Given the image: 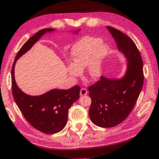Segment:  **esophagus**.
Segmentation results:
<instances>
[{"mask_svg": "<svg viewBox=\"0 0 159 159\" xmlns=\"http://www.w3.org/2000/svg\"><path fill=\"white\" fill-rule=\"evenodd\" d=\"M87 94V90L85 89V88H82L81 90H80V95L81 96H84Z\"/></svg>", "mask_w": 159, "mask_h": 159, "instance_id": "34e87169", "label": "esophagus"}]
</instances>
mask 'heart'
I'll return each instance as SVG.
<instances>
[{
    "instance_id": "obj_1",
    "label": "heart",
    "mask_w": 159,
    "mask_h": 159,
    "mask_svg": "<svg viewBox=\"0 0 159 159\" xmlns=\"http://www.w3.org/2000/svg\"><path fill=\"white\" fill-rule=\"evenodd\" d=\"M102 43L100 38L86 36L72 46L70 52L71 63L67 65L70 76H80L82 70L88 66L87 75L89 79L97 80L101 77L104 61L109 52L107 46Z\"/></svg>"
}]
</instances>
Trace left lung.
Masks as SVG:
<instances>
[{"mask_svg":"<svg viewBox=\"0 0 159 159\" xmlns=\"http://www.w3.org/2000/svg\"><path fill=\"white\" fill-rule=\"evenodd\" d=\"M107 29L115 40L119 52L126 60V70L118 79L102 76L89 87L92 104L89 109L92 123L99 127L110 128L125 120L132 111L143 84V61L135 43L116 29Z\"/></svg>","mask_w":159,"mask_h":159,"instance_id":"left-lung-1","label":"left lung"}]
</instances>
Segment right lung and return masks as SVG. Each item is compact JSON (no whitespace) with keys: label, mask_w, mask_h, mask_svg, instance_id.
Wrapping results in <instances>:
<instances>
[{"label":"right lung","mask_w":159,"mask_h":159,"mask_svg":"<svg viewBox=\"0 0 159 159\" xmlns=\"http://www.w3.org/2000/svg\"><path fill=\"white\" fill-rule=\"evenodd\" d=\"M55 29L39 30L29 39L18 51L11 70L12 92L21 113L31 126L44 134H52L62 131L67 124L68 110L80 98V87L75 86L68 89H53L38 96H31L22 91L15 80V65L22 55L30 50L34 44L47 33ZM80 29L74 31L77 34Z\"/></svg>","instance_id":"obj_1"}]
</instances>
